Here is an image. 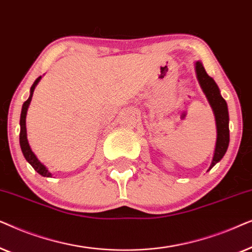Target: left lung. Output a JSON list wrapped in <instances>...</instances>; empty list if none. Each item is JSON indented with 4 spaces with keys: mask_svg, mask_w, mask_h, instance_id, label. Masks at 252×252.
I'll use <instances>...</instances> for the list:
<instances>
[{
    "mask_svg": "<svg viewBox=\"0 0 252 252\" xmlns=\"http://www.w3.org/2000/svg\"><path fill=\"white\" fill-rule=\"evenodd\" d=\"M196 74L199 81V85L209 99L210 105L212 106L213 112L216 116L217 124V143L216 150L213 155V159L209 170L215 166L218 161L226 154L227 148L229 143V117L228 109H227V103L222 96L220 95V91L217 86L216 81L206 73L205 68L203 67L201 62H196Z\"/></svg>",
    "mask_w": 252,
    "mask_h": 252,
    "instance_id": "8db88e82",
    "label": "left lung"
}]
</instances>
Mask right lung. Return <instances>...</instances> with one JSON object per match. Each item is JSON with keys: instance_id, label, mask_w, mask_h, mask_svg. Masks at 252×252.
<instances>
[{"instance_id": "add662e5", "label": "right lung", "mask_w": 252, "mask_h": 252, "mask_svg": "<svg viewBox=\"0 0 252 252\" xmlns=\"http://www.w3.org/2000/svg\"><path fill=\"white\" fill-rule=\"evenodd\" d=\"M40 79H41V77H39L35 81H34V84L32 85V87H31V95H30V97H29V99H27V101L24 102V104H23L22 113H20L19 143H20V148H22L24 157H25V159L29 161L31 165H32V167L34 168V170H35L39 174L42 175V177L50 178L51 177L50 172L48 171V168L44 166V165L41 163L39 159H37L36 156H35V155H34L33 151L31 150L29 141H27V134H26V113H27V109H29L31 99H32L34 88H35V86L37 85V82L40 81Z\"/></svg>"}]
</instances>
